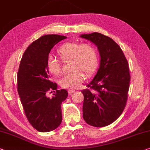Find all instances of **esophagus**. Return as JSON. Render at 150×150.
Here are the masks:
<instances>
[{
  "label": "esophagus",
  "mask_w": 150,
  "mask_h": 150,
  "mask_svg": "<svg viewBox=\"0 0 150 150\" xmlns=\"http://www.w3.org/2000/svg\"><path fill=\"white\" fill-rule=\"evenodd\" d=\"M75 91L74 90H72V89H69L68 90V93L70 94H72L74 93Z\"/></svg>",
  "instance_id": "1"
}]
</instances>
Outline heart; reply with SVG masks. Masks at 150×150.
<instances>
[{"instance_id": "b5f03b06", "label": "heart", "mask_w": 150, "mask_h": 150, "mask_svg": "<svg viewBox=\"0 0 150 150\" xmlns=\"http://www.w3.org/2000/svg\"><path fill=\"white\" fill-rule=\"evenodd\" d=\"M57 54L63 61L71 60L70 69L72 70L61 78L59 84L63 88H77L86 76L94 74L98 64L96 49L89 43L68 42L64 43L57 50ZM47 68L54 75L60 74L62 66L60 61L54 57H49Z\"/></svg>"}]
</instances>
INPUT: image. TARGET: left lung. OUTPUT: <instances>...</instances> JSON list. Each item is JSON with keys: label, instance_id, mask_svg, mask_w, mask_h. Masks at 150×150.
<instances>
[{"label": "left lung", "instance_id": "8db88e82", "mask_svg": "<svg viewBox=\"0 0 150 150\" xmlns=\"http://www.w3.org/2000/svg\"><path fill=\"white\" fill-rule=\"evenodd\" d=\"M80 37L97 46L100 56L89 88L81 91L83 118L90 125L102 127L117 120L125 107L130 82L128 62L120 46L109 37L96 32Z\"/></svg>", "mask_w": 150, "mask_h": 150}]
</instances>
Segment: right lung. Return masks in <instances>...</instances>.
Returning a JSON list of instances; mask_svg holds the SVG:
<instances>
[{
	"label": "right lung",
	"instance_id": "obj_1",
	"mask_svg": "<svg viewBox=\"0 0 150 150\" xmlns=\"http://www.w3.org/2000/svg\"><path fill=\"white\" fill-rule=\"evenodd\" d=\"M66 38L59 35L41 37L29 45L20 62L18 93L27 119L40 132L56 129L62 123L61 105L68 97V92L57 90L56 83L51 81L47 62L53 47ZM52 90L54 93L50 98L47 93Z\"/></svg>",
	"mask_w": 150,
	"mask_h": 150
}]
</instances>
